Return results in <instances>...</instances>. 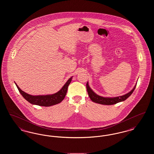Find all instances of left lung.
I'll list each match as a JSON object with an SVG mask.
<instances>
[{"label":"left lung","mask_w":154,"mask_h":154,"mask_svg":"<svg viewBox=\"0 0 154 154\" xmlns=\"http://www.w3.org/2000/svg\"><path fill=\"white\" fill-rule=\"evenodd\" d=\"M86 86H87V89L88 95L92 102L96 103H99V104H104V105H112V104H116L117 103L123 102L127 98H128L133 92L134 89L136 87V84L135 85L134 88H133V89L131 90L129 92H128V94H125L124 95L114 97H103V96H100L97 95L92 90V89L90 88V87L88 84V82H87Z\"/></svg>","instance_id":"left-lung-1"}]
</instances>
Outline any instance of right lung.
Here are the masks:
<instances>
[{"mask_svg":"<svg viewBox=\"0 0 154 154\" xmlns=\"http://www.w3.org/2000/svg\"><path fill=\"white\" fill-rule=\"evenodd\" d=\"M72 77H70L68 80L67 81L65 84L62 87L58 92L55 94L52 95H31L28 94L27 93L23 92L17 84L15 82L17 87L18 88L19 92L23 97L25 99H26L28 102L32 104L38 105L40 106L44 107H49L57 104L61 102L65 98L67 93V88L69 84H70Z\"/></svg>","mask_w":154,"mask_h":154,"instance_id":"add662e5","label":"right lung"}]
</instances>
